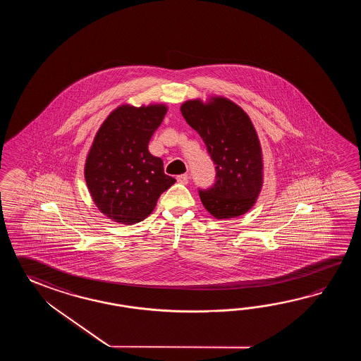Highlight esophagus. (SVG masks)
Here are the masks:
<instances>
[{"label":"esophagus","mask_w":361,"mask_h":361,"mask_svg":"<svg viewBox=\"0 0 361 361\" xmlns=\"http://www.w3.org/2000/svg\"><path fill=\"white\" fill-rule=\"evenodd\" d=\"M177 182L178 183L180 184L188 183V174H182V176H178Z\"/></svg>","instance_id":"1"}]
</instances>
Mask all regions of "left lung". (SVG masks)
<instances>
[{
    "label": "left lung",
    "mask_w": 361,
    "mask_h": 361,
    "mask_svg": "<svg viewBox=\"0 0 361 361\" xmlns=\"http://www.w3.org/2000/svg\"><path fill=\"white\" fill-rule=\"evenodd\" d=\"M180 111L215 164V183L199 190L202 205L216 219L245 214L263 183L261 143L249 116L222 97L209 103L187 100Z\"/></svg>",
    "instance_id": "left-lung-1"
}]
</instances>
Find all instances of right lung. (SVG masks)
<instances>
[{"instance_id": "obj_1", "label": "right lung", "mask_w": 361, "mask_h": 361, "mask_svg": "<svg viewBox=\"0 0 361 361\" xmlns=\"http://www.w3.org/2000/svg\"><path fill=\"white\" fill-rule=\"evenodd\" d=\"M166 111L164 104L116 108L94 138L85 179L95 205L115 222L143 221L154 212L162 192L176 183L164 173L161 159L148 151Z\"/></svg>"}]
</instances>
